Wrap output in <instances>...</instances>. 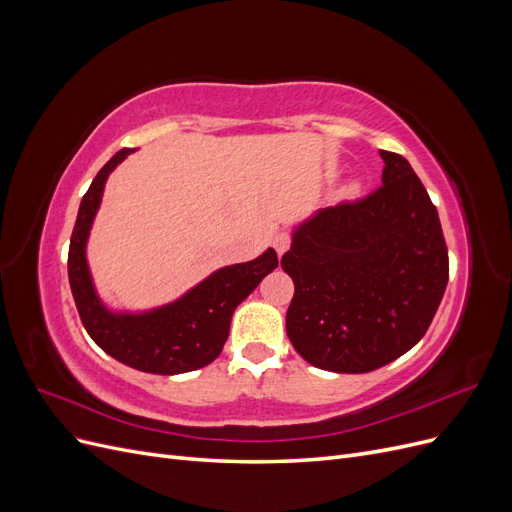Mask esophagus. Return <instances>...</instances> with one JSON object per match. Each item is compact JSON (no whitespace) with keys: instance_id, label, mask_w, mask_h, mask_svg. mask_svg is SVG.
Here are the masks:
<instances>
[{"instance_id":"esophagus-1","label":"esophagus","mask_w":512,"mask_h":512,"mask_svg":"<svg viewBox=\"0 0 512 512\" xmlns=\"http://www.w3.org/2000/svg\"><path fill=\"white\" fill-rule=\"evenodd\" d=\"M290 243H292V237L288 235V232H277V235L273 237V247H275V252L280 254V256L288 250Z\"/></svg>"}]
</instances>
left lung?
Returning <instances> with one entry per match:
<instances>
[{"label": "left lung", "mask_w": 512, "mask_h": 512, "mask_svg": "<svg viewBox=\"0 0 512 512\" xmlns=\"http://www.w3.org/2000/svg\"><path fill=\"white\" fill-rule=\"evenodd\" d=\"M380 158V188L316 213L282 256L294 282L288 339L337 374L374 371L414 348L448 284L436 205L404 156Z\"/></svg>", "instance_id": "8db88e82"}]
</instances>
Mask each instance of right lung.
Segmentation results:
<instances>
[{
	"label": "right lung",
	"mask_w": 512,
	"mask_h": 512,
	"mask_svg": "<svg viewBox=\"0 0 512 512\" xmlns=\"http://www.w3.org/2000/svg\"><path fill=\"white\" fill-rule=\"evenodd\" d=\"M130 153L132 149L117 151L100 168L81 200L68 252L72 297L85 331L113 359L147 374H183L218 359L228 339L232 312L262 282V277L277 267V254L267 250L256 260L215 271L179 301L149 314L108 312L91 284L85 241L108 173Z\"/></svg>",
	"instance_id": "add662e5"
}]
</instances>
